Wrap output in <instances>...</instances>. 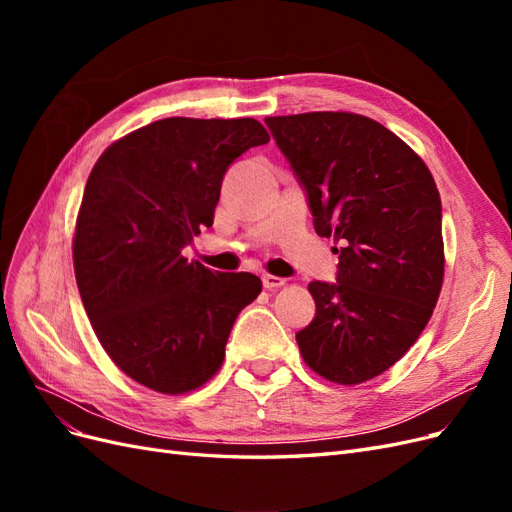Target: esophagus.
I'll list each match as a JSON object with an SVG mask.
<instances>
[{"instance_id": "34e87169", "label": "esophagus", "mask_w": 512, "mask_h": 512, "mask_svg": "<svg viewBox=\"0 0 512 512\" xmlns=\"http://www.w3.org/2000/svg\"><path fill=\"white\" fill-rule=\"evenodd\" d=\"M286 284V280L284 277H277V275H269V273H265L262 275V286H265L267 290H273V288H280V286H284Z\"/></svg>"}]
</instances>
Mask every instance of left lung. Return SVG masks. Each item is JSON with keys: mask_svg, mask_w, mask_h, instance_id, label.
Segmentation results:
<instances>
[{"mask_svg": "<svg viewBox=\"0 0 512 512\" xmlns=\"http://www.w3.org/2000/svg\"><path fill=\"white\" fill-rule=\"evenodd\" d=\"M320 237L342 243L337 282H312L305 363L337 384L395 365L423 333L444 277L442 203L429 168L382 123L354 113L267 117Z\"/></svg>", "mask_w": 512, "mask_h": 512, "instance_id": "left-lung-1", "label": "left lung"}]
</instances>
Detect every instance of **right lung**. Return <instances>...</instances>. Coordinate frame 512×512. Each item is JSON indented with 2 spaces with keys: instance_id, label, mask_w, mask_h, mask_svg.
I'll list each match as a JSON object with an SVG mask.
<instances>
[{
  "instance_id": "1",
  "label": "right lung",
  "mask_w": 512,
  "mask_h": 512,
  "mask_svg": "<svg viewBox=\"0 0 512 512\" xmlns=\"http://www.w3.org/2000/svg\"><path fill=\"white\" fill-rule=\"evenodd\" d=\"M265 143L252 117H168L123 136L91 170L76 284L106 354L147 389L181 395L215 376L232 324L262 290L252 273L211 271L181 250L213 224L228 166Z\"/></svg>"
}]
</instances>
